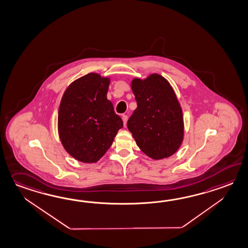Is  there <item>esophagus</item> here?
Masks as SVG:
<instances>
[{
	"label": "esophagus",
	"instance_id": "34e87169",
	"mask_svg": "<svg viewBox=\"0 0 248 248\" xmlns=\"http://www.w3.org/2000/svg\"><path fill=\"white\" fill-rule=\"evenodd\" d=\"M122 119H123L124 126H125V125H126L127 120H128V116H127L126 115H123V116H122Z\"/></svg>",
	"mask_w": 248,
	"mask_h": 248
}]
</instances>
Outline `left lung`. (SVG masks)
I'll use <instances>...</instances> for the list:
<instances>
[{
	"instance_id": "left-lung-1",
	"label": "left lung",
	"mask_w": 248,
	"mask_h": 248,
	"mask_svg": "<svg viewBox=\"0 0 248 248\" xmlns=\"http://www.w3.org/2000/svg\"><path fill=\"white\" fill-rule=\"evenodd\" d=\"M132 93L137 102L127 122L137 146L153 159L174 154L183 140L182 110L168 81L158 74L134 78Z\"/></svg>"
}]
</instances>
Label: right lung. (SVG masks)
<instances>
[{"instance_id":"obj_1","label":"right lung","mask_w":248,"mask_h":248,"mask_svg":"<svg viewBox=\"0 0 248 248\" xmlns=\"http://www.w3.org/2000/svg\"><path fill=\"white\" fill-rule=\"evenodd\" d=\"M110 80L90 73L67 87L61 99L58 128L66 152L95 163L108 151L124 123L107 99Z\"/></svg>"}]
</instances>
